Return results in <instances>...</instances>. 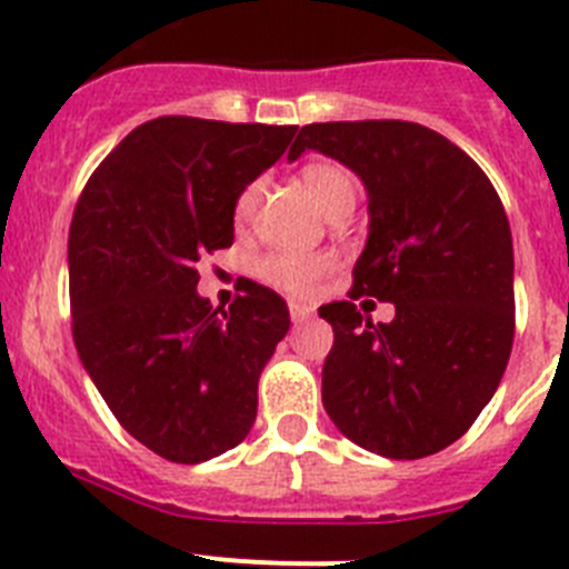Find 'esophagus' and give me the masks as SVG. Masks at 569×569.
<instances>
[{
	"label": "esophagus",
	"instance_id": "obj_1",
	"mask_svg": "<svg viewBox=\"0 0 569 569\" xmlns=\"http://www.w3.org/2000/svg\"><path fill=\"white\" fill-rule=\"evenodd\" d=\"M313 316V310L308 308V305H299V301H290V319H293V325H305V321Z\"/></svg>",
	"mask_w": 569,
	"mask_h": 569
}]
</instances>
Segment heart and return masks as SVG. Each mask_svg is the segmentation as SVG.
<instances>
[{
	"mask_svg": "<svg viewBox=\"0 0 569 569\" xmlns=\"http://www.w3.org/2000/svg\"><path fill=\"white\" fill-rule=\"evenodd\" d=\"M301 184L316 202V208L325 216L339 213V210H353L356 204V179L350 170L336 162H310L301 170ZM261 182H250L236 199L233 216L236 222L244 224L253 219L256 208L261 202ZM330 270L328 256L319 253H273L259 261V276L273 288L284 290L290 296L313 293L316 281Z\"/></svg>",
	"mask_w": 569,
	"mask_h": 569,
	"instance_id": "1",
	"label": "heart"
}]
</instances>
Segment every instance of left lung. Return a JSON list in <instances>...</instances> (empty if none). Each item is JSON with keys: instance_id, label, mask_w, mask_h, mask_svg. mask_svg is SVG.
<instances>
[{"instance_id": "obj_1", "label": "left lung", "mask_w": 569, "mask_h": 569, "mask_svg": "<svg viewBox=\"0 0 569 569\" xmlns=\"http://www.w3.org/2000/svg\"><path fill=\"white\" fill-rule=\"evenodd\" d=\"M305 150L353 170L367 190V241L353 299L396 308L376 325L353 301L321 305L333 350L321 405L341 433L387 459H425L467 433L512 347V236L485 170L416 122L305 124Z\"/></svg>"}]
</instances>
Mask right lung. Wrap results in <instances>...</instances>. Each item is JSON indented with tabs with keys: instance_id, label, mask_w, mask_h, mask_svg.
<instances>
[{
	"instance_id": "obj_1",
	"label": "right lung",
	"mask_w": 569,
	"mask_h": 569,
	"mask_svg": "<svg viewBox=\"0 0 569 569\" xmlns=\"http://www.w3.org/2000/svg\"><path fill=\"white\" fill-rule=\"evenodd\" d=\"M296 128L159 116L116 144L68 236L79 359L119 425L162 459L199 465L244 441L288 305L250 284L228 310L199 296L196 261L233 244L236 199Z\"/></svg>"
}]
</instances>
